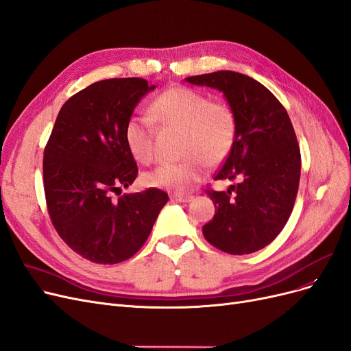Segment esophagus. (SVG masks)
Returning <instances> with one entry per match:
<instances>
[{
  "label": "esophagus",
  "instance_id": "obj_1",
  "mask_svg": "<svg viewBox=\"0 0 351 351\" xmlns=\"http://www.w3.org/2000/svg\"><path fill=\"white\" fill-rule=\"evenodd\" d=\"M171 199H172L173 202H189V201L194 199V197H192V195H180V194H173V195H171Z\"/></svg>",
  "mask_w": 351,
  "mask_h": 351
}]
</instances>
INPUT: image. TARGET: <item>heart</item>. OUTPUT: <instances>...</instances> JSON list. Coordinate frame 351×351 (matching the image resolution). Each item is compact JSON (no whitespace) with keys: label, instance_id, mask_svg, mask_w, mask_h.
Instances as JSON below:
<instances>
[{"label":"heart","instance_id":"b5f03b06","mask_svg":"<svg viewBox=\"0 0 351 351\" xmlns=\"http://www.w3.org/2000/svg\"><path fill=\"white\" fill-rule=\"evenodd\" d=\"M152 118L166 127L182 130L179 163L160 165L144 173L150 188L188 192L206 176V164L219 165L230 153L237 134L233 109L223 101L184 86H175L156 96L150 104ZM127 150L135 160L149 163L154 156V125L147 117L132 115L122 130Z\"/></svg>","mask_w":351,"mask_h":351}]
</instances>
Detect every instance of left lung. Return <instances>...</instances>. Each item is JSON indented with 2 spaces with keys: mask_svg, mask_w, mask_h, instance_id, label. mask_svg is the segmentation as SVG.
I'll list each match as a JSON object with an SVG mask.
<instances>
[{
  "mask_svg": "<svg viewBox=\"0 0 351 351\" xmlns=\"http://www.w3.org/2000/svg\"><path fill=\"white\" fill-rule=\"evenodd\" d=\"M185 82L219 90L237 119L234 144L214 176L236 184L207 191L216 214L202 234L223 252H256L285 228L298 195L300 150L291 121L277 97L245 74L216 71Z\"/></svg>",
  "mask_w": 351,
  "mask_h": 351,
  "instance_id": "1",
  "label": "left lung"
}]
</instances>
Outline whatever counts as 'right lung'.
<instances>
[{
    "instance_id": "obj_1",
    "label": "right lung",
    "mask_w": 351,
    "mask_h": 351,
    "mask_svg": "<svg viewBox=\"0 0 351 351\" xmlns=\"http://www.w3.org/2000/svg\"><path fill=\"white\" fill-rule=\"evenodd\" d=\"M144 78H109L65 101L43 153L51 220L74 252L96 264L131 258L149 237L169 197L162 189L121 194L138 169L122 130L154 90Z\"/></svg>"
}]
</instances>
